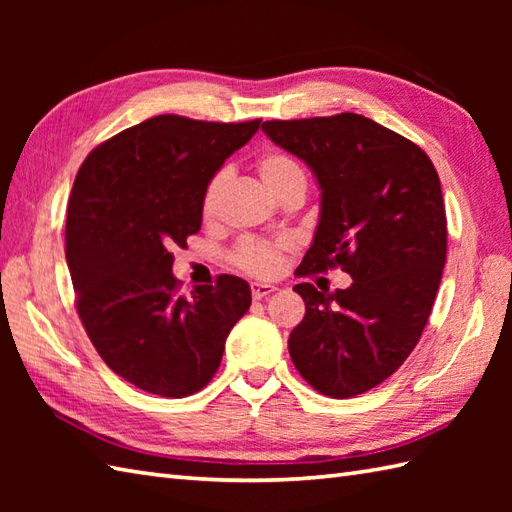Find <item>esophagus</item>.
<instances>
[{
  "mask_svg": "<svg viewBox=\"0 0 512 512\" xmlns=\"http://www.w3.org/2000/svg\"><path fill=\"white\" fill-rule=\"evenodd\" d=\"M277 288L275 286H270V284H250V292H253V299L255 301H259V299H264V297H268V295H273Z\"/></svg>",
  "mask_w": 512,
  "mask_h": 512,
  "instance_id": "obj_1",
  "label": "esophagus"
}]
</instances>
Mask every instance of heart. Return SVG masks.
<instances>
[{"mask_svg":"<svg viewBox=\"0 0 512 512\" xmlns=\"http://www.w3.org/2000/svg\"><path fill=\"white\" fill-rule=\"evenodd\" d=\"M255 167L259 178H262L270 193H275L277 198H281V195L292 189L306 191V171H303V167L295 158L284 154V151H266V154L257 158ZM228 178H231L228 169H220L213 173L209 182H206L200 202L204 220H213V217L220 213V204L228 187ZM235 262L239 268L246 270V273H253L257 277H270L275 275L281 266V246L264 242H244L235 250Z\"/></svg>","mask_w":512,"mask_h":512,"instance_id":"obj_1","label":"heart"}]
</instances>
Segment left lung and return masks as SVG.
<instances>
[{
  "label": "left lung",
  "instance_id": "obj_1",
  "mask_svg": "<svg viewBox=\"0 0 512 512\" xmlns=\"http://www.w3.org/2000/svg\"><path fill=\"white\" fill-rule=\"evenodd\" d=\"M262 129L306 162L321 189L299 275L341 266L352 277L334 292L295 286L306 317L290 332V358L319 394L358 396L407 361L436 301L447 262L438 171L418 145L361 114Z\"/></svg>",
  "mask_w": 512,
  "mask_h": 512
}]
</instances>
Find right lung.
<instances>
[{"mask_svg": "<svg viewBox=\"0 0 512 512\" xmlns=\"http://www.w3.org/2000/svg\"><path fill=\"white\" fill-rule=\"evenodd\" d=\"M259 123L154 116L105 140L76 173L65 222L76 310L107 367L149 394L200 391L250 308V286L233 275L180 297L171 248L200 231L206 182Z\"/></svg>", "mask_w": 512, "mask_h": 512, "instance_id": "obj_1", "label": "right lung"}]
</instances>
